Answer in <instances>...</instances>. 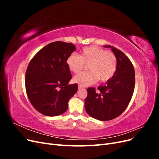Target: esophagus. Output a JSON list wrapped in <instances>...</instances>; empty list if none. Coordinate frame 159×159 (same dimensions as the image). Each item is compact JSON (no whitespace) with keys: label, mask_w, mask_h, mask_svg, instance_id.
<instances>
[{"label":"esophagus","mask_w":159,"mask_h":159,"mask_svg":"<svg viewBox=\"0 0 159 159\" xmlns=\"http://www.w3.org/2000/svg\"><path fill=\"white\" fill-rule=\"evenodd\" d=\"M84 88V87L83 86H81V85H78V89H83Z\"/></svg>","instance_id":"obj_1"}]
</instances>
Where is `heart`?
Listing matches in <instances>:
<instances>
[{"instance_id": "1", "label": "heart", "mask_w": 159, "mask_h": 159, "mask_svg": "<svg viewBox=\"0 0 159 159\" xmlns=\"http://www.w3.org/2000/svg\"><path fill=\"white\" fill-rule=\"evenodd\" d=\"M66 64L71 71L78 74L88 65L87 72L74 77V83L81 86L92 85L99 80L106 82L113 78L117 68V59L111 51H106L95 46L85 47L80 55L72 54L68 56Z\"/></svg>"}]
</instances>
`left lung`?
<instances>
[{
  "label": "left lung",
  "instance_id": "obj_1",
  "mask_svg": "<svg viewBox=\"0 0 159 159\" xmlns=\"http://www.w3.org/2000/svg\"><path fill=\"white\" fill-rule=\"evenodd\" d=\"M117 59V68L113 78L95 91L88 88L85 109L91 117L99 121H109L119 116L127 107L134 92L135 78L131 61L123 52L111 46Z\"/></svg>",
  "mask_w": 159,
  "mask_h": 159
}]
</instances>
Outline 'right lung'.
<instances>
[{
  "label": "right lung",
  "instance_id": "add662e5",
  "mask_svg": "<svg viewBox=\"0 0 159 159\" xmlns=\"http://www.w3.org/2000/svg\"><path fill=\"white\" fill-rule=\"evenodd\" d=\"M75 49L71 43L54 42L42 48L30 61L25 74L26 91L39 113L54 117L68 109L78 84H68L71 74L66 60Z\"/></svg>",
  "mask_w": 159,
  "mask_h": 159
}]
</instances>
